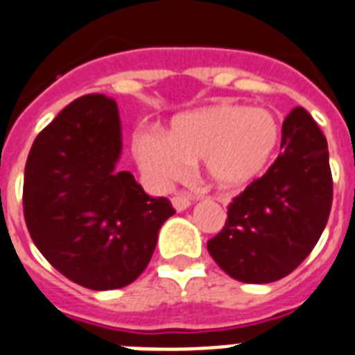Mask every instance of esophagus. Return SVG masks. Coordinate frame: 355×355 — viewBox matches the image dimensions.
Listing matches in <instances>:
<instances>
[{"mask_svg": "<svg viewBox=\"0 0 355 355\" xmlns=\"http://www.w3.org/2000/svg\"><path fill=\"white\" fill-rule=\"evenodd\" d=\"M190 203H192V201H190L189 196L178 194V196H174V198H172V205H174V209L178 210V212H183L184 209H189Z\"/></svg>", "mask_w": 355, "mask_h": 355, "instance_id": "34e87169", "label": "esophagus"}]
</instances>
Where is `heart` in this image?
I'll list each match as a JSON object with an SVG mask.
<instances>
[{"instance_id":"obj_1","label":"heart","mask_w":355,"mask_h":355,"mask_svg":"<svg viewBox=\"0 0 355 355\" xmlns=\"http://www.w3.org/2000/svg\"><path fill=\"white\" fill-rule=\"evenodd\" d=\"M281 137L279 118L268 108L219 103L178 116L166 139L139 134L134 139V156L157 187L183 180L189 163L203 161L214 187L239 190L268 171Z\"/></svg>"}]
</instances>
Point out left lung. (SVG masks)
I'll use <instances>...</instances> for the list:
<instances>
[{
	"instance_id": "left-lung-1",
	"label": "left lung",
	"mask_w": 355,
	"mask_h": 355,
	"mask_svg": "<svg viewBox=\"0 0 355 355\" xmlns=\"http://www.w3.org/2000/svg\"><path fill=\"white\" fill-rule=\"evenodd\" d=\"M281 148L266 174L228 205L223 230L207 243L214 261L243 283L288 276L312 252L329 221V146L303 107L286 116Z\"/></svg>"
}]
</instances>
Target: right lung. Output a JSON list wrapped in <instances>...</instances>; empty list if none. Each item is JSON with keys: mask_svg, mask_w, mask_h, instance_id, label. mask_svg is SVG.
<instances>
[{"mask_svg": "<svg viewBox=\"0 0 355 355\" xmlns=\"http://www.w3.org/2000/svg\"><path fill=\"white\" fill-rule=\"evenodd\" d=\"M121 123L116 101L89 94L37 134L25 165L23 214L37 250L90 290L123 288L150 261L161 225L175 210L116 168Z\"/></svg>", "mask_w": 355, "mask_h": 355, "instance_id": "right-lung-1", "label": "right lung"}]
</instances>
